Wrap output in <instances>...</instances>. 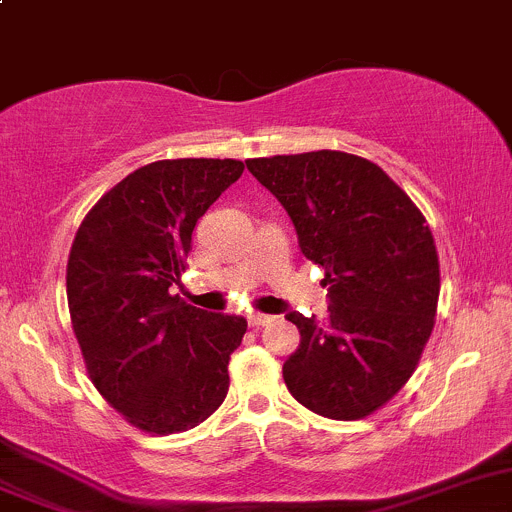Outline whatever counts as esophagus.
Here are the masks:
<instances>
[{
  "label": "esophagus",
  "instance_id": "obj_1",
  "mask_svg": "<svg viewBox=\"0 0 512 512\" xmlns=\"http://www.w3.org/2000/svg\"><path fill=\"white\" fill-rule=\"evenodd\" d=\"M271 321H276V316H269V314H248V326H253V329H261V326L271 324Z\"/></svg>",
  "mask_w": 512,
  "mask_h": 512
}]
</instances>
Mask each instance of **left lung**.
Masks as SVG:
<instances>
[{
    "label": "left lung",
    "mask_w": 512,
    "mask_h": 512,
    "mask_svg": "<svg viewBox=\"0 0 512 512\" xmlns=\"http://www.w3.org/2000/svg\"><path fill=\"white\" fill-rule=\"evenodd\" d=\"M291 216L301 253L324 269V324L291 311L299 349L284 362L296 402L364 420L420 364L435 329L440 261L420 208L377 163L342 150L246 160Z\"/></svg>",
    "instance_id": "left-lung-1"
}]
</instances>
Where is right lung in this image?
Segmentation results:
<instances>
[{
    "label": "right lung",
    "mask_w": 512,
    "mask_h": 512,
    "mask_svg": "<svg viewBox=\"0 0 512 512\" xmlns=\"http://www.w3.org/2000/svg\"><path fill=\"white\" fill-rule=\"evenodd\" d=\"M243 173L233 158L155 160L82 218L67 259V306L85 369L110 407L148 435L201 425L228 392L246 319L170 294L198 218Z\"/></svg>",
    "instance_id": "1"
}]
</instances>
